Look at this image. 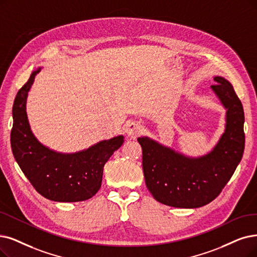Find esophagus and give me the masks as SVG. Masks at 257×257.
Wrapping results in <instances>:
<instances>
[{
	"label": "esophagus",
	"instance_id": "obj_1",
	"mask_svg": "<svg viewBox=\"0 0 257 257\" xmlns=\"http://www.w3.org/2000/svg\"><path fill=\"white\" fill-rule=\"evenodd\" d=\"M125 128H126V134L132 138H136L142 132V126L136 121L127 122Z\"/></svg>",
	"mask_w": 257,
	"mask_h": 257
}]
</instances>
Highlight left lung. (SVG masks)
<instances>
[{
  "instance_id": "left-lung-1",
  "label": "left lung",
  "mask_w": 257,
  "mask_h": 257,
  "mask_svg": "<svg viewBox=\"0 0 257 257\" xmlns=\"http://www.w3.org/2000/svg\"><path fill=\"white\" fill-rule=\"evenodd\" d=\"M211 86L227 108L225 130L212 152L190 158L148 137L138 138L142 169L153 197L167 206L200 208L216 198L234 174L244 150L243 108L229 81L214 77Z\"/></svg>"
}]
</instances>
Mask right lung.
Returning <instances> with one entry per match:
<instances>
[{
    "mask_svg": "<svg viewBox=\"0 0 257 257\" xmlns=\"http://www.w3.org/2000/svg\"><path fill=\"white\" fill-rule=\"evenodd\" d=\"M40 70L30 75L15 99L10 134L14 156L24 175L43 197L59 202L89 199L99 191L104 164L122 146L123 136L100 141L74 154L57 153L41 145L30 130L26 114L28 91Z\"/></svg>",
    "mask_w": 257,
    "mask_h": 257,
    "instance_id": "obj_1",
    "label": "right lung"
}]
</instances>
